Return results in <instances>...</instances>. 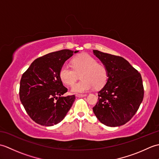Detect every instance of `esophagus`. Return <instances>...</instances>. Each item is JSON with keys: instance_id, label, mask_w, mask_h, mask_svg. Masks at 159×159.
I'll use <instances>...</instances> for the list:
<instances>
[{"instance_id": "1", "label": "esophagus", "mask_w": 159, "mask_h": 159, "mask_svg": "<svg viewBox=\"0 0 159 159\" xmlns=\"http://www.w3.org/2000/svg\"><path fill=\"white\" fill-rule=\"evenodd\" d=\"M87 96L86 94H80V93L76 94V97H79V98H83V97H85V96Z\"/></svg>"}]
</instances>
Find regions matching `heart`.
<instances>
[{"label":"heart","mask_w":159,"mask_h":159,"mask_svg":"<svg viewBox=\"0 0 159 159\" xmlns=\"http://www.w3.org/2000/svg\"><path fill=\"white\" fill-rule=\"evenodd\" d=\"M72 67L64 64L61 67L59 76L61 81L67 85L75 82L79 73L82 80L72 85L71 92L83 93L89 92L94 87L100 88L107 80V71L104 66L97 63V61L89 54L83 53L73 58Z\"/></svg>","instance_id":"b5f03b06"}]
</instances>
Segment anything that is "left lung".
<instances>
[{
    "label": "left lung",
    "instance_id": "1",
    "mask_svg": "<svg viewBox=\"0 0 159 159\" xmlns=\"http://www.w3.org/2000/svg\"><path fill=\"white\" fill-rule=\"evenodd\" d=\"M107 71L106 84L98 92L93 111L101 123L116 127L128 122L142 102L143 86L140 73L123 57L93 50Z\"/></svg>",
    "mask_w": 159,
    "mask_h": 159
}]
</instances>
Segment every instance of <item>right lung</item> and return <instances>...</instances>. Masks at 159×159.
I'll use <instances>...</instances> for the list:
<instances>
[{
	"instance_id": "obj_1",
	"label": "right lung",
	"mask_w": 159,
	"mask_h": 159,
	"mask_svg": "<svg viewBox=\"0 0 159 159\" xmlns=\"http://www.w3.org/2000/svg\"><path fill=\"white\" fill-rule=\"evenodd\" d=\"M79 50L64 49L36 59L22 74L20 98L31 119L42 126H52L66 117L75 96H62L67 92L61 80L59 70Z\"/></svg>"
}]
</instances>
